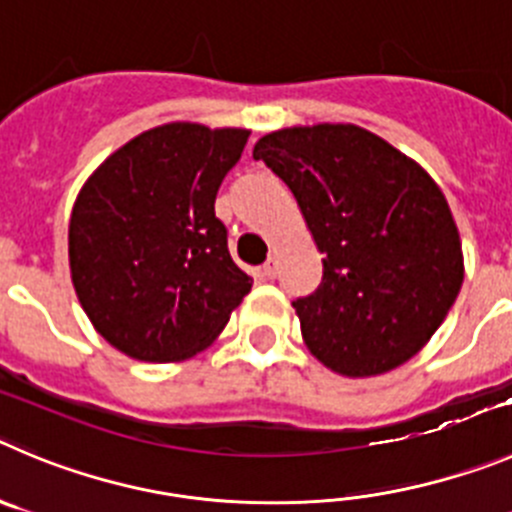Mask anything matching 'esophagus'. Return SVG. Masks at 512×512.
<instances>
[{
  "label": "esophagus",
  "instance_id": "34e87169",
  "mask_svg": "<svg viewBox=\"0 0 512 512\" xmlns=\"http://www.w3.org/2000/svg\"><path fill=\"white\" fill-rule=\"evenodd\" d=\"M262 272H265V278L272 280L278 275V257H267V262L262 265Z\"/></svg>",
  "mask_w": 512,
  "mask_h": 512
}]
</instances>
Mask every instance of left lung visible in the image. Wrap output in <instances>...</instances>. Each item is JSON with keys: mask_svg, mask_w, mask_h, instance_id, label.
<instances>
[{"mask_svg": "<svg viewBox=\"0 0 512 512\" xmlns=\"http://www.w3.org/2000/svg\"><path fill=\"white\" fill-rule=\"evenodd\" d=\"M252 156L290 186L326 255L318 290L293 303L313 356L343 376L409 361L442 326L465 275L442 189L351 123L267 133Z\"/></svg>", "mask_w": 512, "mask_h": 512, "instance_id": "1", "label": "left lung"}]
</instances>
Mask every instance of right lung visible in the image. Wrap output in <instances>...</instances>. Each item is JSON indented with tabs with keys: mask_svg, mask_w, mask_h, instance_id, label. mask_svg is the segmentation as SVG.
Here are the masks:
<instances>
[{
	"mask_svg": "<svg viewBox=\"0 0 512 512\" xmlns=\"http://www.w3.org/2000/svg\"><path fill=\"white\" fill-rule=\"evenodd\" d=\"M250 131L166 123L111 154L70 217V272L105 341L138 361H181L214 341L252 288L214 214Z\"/></svg>",
	"mask_w": 512,
	"mask_h": 512,
	"instance_id": "add662e5",
	"label": "right lung"
}]
</instances>
